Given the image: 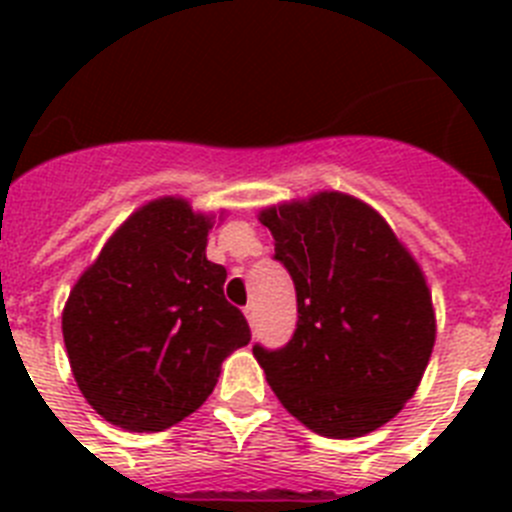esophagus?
I'll use <instances>...</instances> for the list:
<instances>
[{
  "instance_id": "1",
  "label": "esophagus",
  "mask_w": 512,
  "mask_h": 512,
  "mask_svg": "<svg viewBox=\"0 0 512 512\" xmlns=\"http://www.w3.org/2000/svg\"><path fill=\"white\" fill-rule=\"evenodd\" d=\"M243 312H246V320H248V325H256V320H259V312H256V305H246L243 307Z\"/></svg>"
}]
</instances>
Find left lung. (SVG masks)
I'll return each instance as SVG.
<instances>
[{"label":"left lung","mask_w":512,"mask_h":512,"mask_svg":"<svg viewBox=\"0 0 512 512\" xmlns=\"http://www.w3.org/2000/svg\"><path fill=\"white\" fill-rule=\"evenodd\" d=\"M297 292L284 348L253 346L271 390L310 431L356 438L413 397L436 343V315L418 261L377 210L351 194L261 210Z\"/></svg>","instance_id":"1"}]
</instances>
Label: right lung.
Wrapping results in <instances>:
<instances>
[{
    "mask_svg": "<svg viewBox=\"0 0 512 512\" xmlns=\"http://www.w3.org/2000/svg\"><path fill=\"white\" fill-rule=\"evenodd\" d=\"M212 217L161 197L110 235L63 307V343L81 395L125 431H164L215 390L220 364L251 341L207 261Z\"/></svg>",
    "mask_w": 512,
    "mask_h": 512,
    "instance_id": "right-lung-1",
    "label": "right lung"
}]
</instances>
